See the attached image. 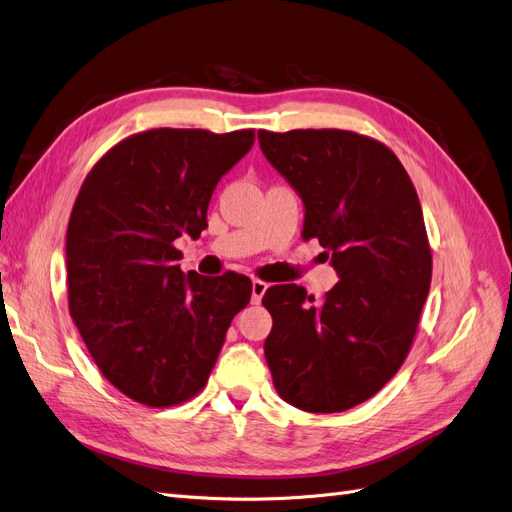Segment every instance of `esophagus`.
Listing matches in <instances>:
<instances>
[{"mask_svg":"<svg viewBox=\"0 0 512 512\" xmlns=\"http://www.w3.org/2000/svg\"><path fill=\"white\" fill-rule=\"evenodd\" d=\"M269 284L262 282V280H254L252 282V303H260L262 297H265Z\"/></svg>","mask_w":512,"mask_h":512,"instance_id":"1","label":"esophagus"}]
</instances>
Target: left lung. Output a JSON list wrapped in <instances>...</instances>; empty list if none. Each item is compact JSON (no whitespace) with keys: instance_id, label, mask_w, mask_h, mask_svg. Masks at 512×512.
Listing matches in <instances>:
<instances>
[{"instance_id":"8db88e82","label":"left lung","mask_w":512,"mask_h":512,"mask_svg":"<svg viewBox=\"0 0 512 512\" xmlns=\"http://www.w3.org/2000/svg\"><path fill=\"white\" fill-rule=\"evenodd\" d=\"M269 164L303 200V237L331 254L339 282L320 303L271 286L265 342L277 393L305 412H344L374 397L408 350L431 284L414 185L395 153L348 130L258 132Z\"/></svg>"}]
</instances>
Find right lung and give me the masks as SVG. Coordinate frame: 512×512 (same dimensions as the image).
I'll return each instance as SVG.
<instances>
[{
    "instance_id": "add662e5",
    "label": "right lung",
    "mask_w": 512,
    "mask_h": 512,
    "mask_svg": "<svg viewBox=\"0 0 512 512\" xmlns=\"http://www.w3.org/2000/svg\"><path fill=\"white\" fill-rule=\"evenodd\" d=\"M252 145L254 130L134 134L76 196L70 316L104 378L138 404L175 406L203 389L232 318L250 303V277L185 275L175 241L200 237L215 185Z\"/></svg>"
}]
</instances>
